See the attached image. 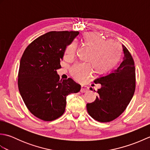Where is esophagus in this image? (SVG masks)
<instances>
[{"mask_svg": "<svg viewBox=\"0 0 150 150\" xmlns=\"http://www.w3.org/2000/svg\"><path fill=\"white\" fill-rule=\"evenodd\" d=\"M88 91V87L86 86H82L81 91L82 93H85V92H87Z\"/></svg>", "mask_w": 150, "mask_h": 150, "instance_id": "esophagus-1", "label": "esophagus"}]
</instances>
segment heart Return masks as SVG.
<instances>
[{
	"label": "heart",
	"instance_id": "heart-1",
	"mask_svg": "<svg viewBox=\"0 0 150 150\" xmlns=\"http://www.w3.org/2000/svg\"><path fill=\"white\" fill-rule=\"evenodd\" d=\"M83 45L91 52L88 59L90 64L77 63L72 66L71 74L75 79L81 81L91 71V68L96 74H104L115 66L122 55V47L115 40L106 41L103 37L96 33H84L81 38ZM76 46L71 42L66 47L64 58L71 60L75 56Z\"/></svg>",
	"mask_w": 150,
	"mask_h": 150
}]
</instances>
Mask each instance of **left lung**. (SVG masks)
Returning a JSON list of instances; mask_svg holds the SVG:
<instances>
[{"label": "left lung", "mask_w": 150, "mask_h": 150, "mask_svg": "<svg viewBox=\"0 0 150 150\" xmlns=\"http://www.w3.org/2000/svg\"><path fill=\"white\" fill-rule=\"evenodd\" d=\"M124 57L119 67L106 75L95 79L101 84L93 103L87 104L89 115L98 122L115 119L126 110L135 90V68L128 49L122 45ZM91 90L93 89L90 88Z\"/></svg>", "instance_id": "1"}]
</instances>
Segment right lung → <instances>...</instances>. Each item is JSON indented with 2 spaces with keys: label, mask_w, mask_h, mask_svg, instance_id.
Here are the masks:
<instances>
[{
  "label": "right lung",
  "mask_w": 150,
  "mask_h": 150,
  "mask_svg": "<svg viewBox=\"0 0 150 150\" xmlns=\"http://www.w3.org/2000/svg\"><path fill=\"white\" fill-rule=\"evenodd\" d=\"M79 31H50L28 46L19 66L18 86L28 109L33 115L53 120L65 111L66 97L77 93L81 86L72 79L60 80L57 69L61 68L66 47Z\"/></svg>",
  "instance_id": "add662e5"
}]
</instances>
